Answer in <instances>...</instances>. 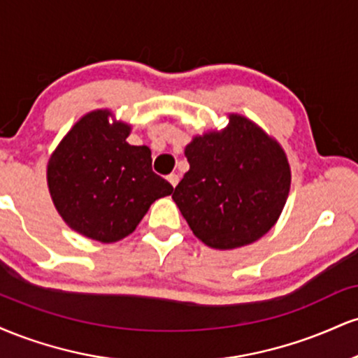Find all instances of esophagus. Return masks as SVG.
<instances>
[{
	"instance_id": "esophagus-1",
	"label": "esophagus",
	"mask_w": 358,
	"mask_h": 358,
	"mask_svg": "<svg viewBox=\"0 0 358 358\" xmlns=\"http://www.w3.org/2000/svg\"><path fill=\"white\" fill-rule=\"evenodd\" d=\"M166 180H168V182H170L171 183V187H176V185H178V175H176V173H171V175H168L166 176Z\"/></svg>"
}]
</instances>
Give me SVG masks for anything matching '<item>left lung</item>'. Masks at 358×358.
Masks as SVG:
<instances>
[{
    "instance_id": "1",
    "label": "left lung",
    "mask_w": 358,
    "mask_h": 358,
    "mask_svg": "<svg viewBox=\"0 0 358 358\" xmlns=\"http://www.w3.org/2000/svg\"><path fill=\"white\" fill-rule=\"evenodd\" d=\"M190 170L171 199L208 248L227 250L261 239L285 208L291 170L281 145L241 114L222 131L185 148Z\"/></svg>"
}]
</instances>
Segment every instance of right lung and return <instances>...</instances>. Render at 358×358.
Returning a JSON list of instances; mask_svg holds the SVG:
<instances>
[{
	"label": "right lung",
	"mask_w": 358,
	"mask_h": 358,
	"mask_svg": "<svg viewBox=\"0 0 358 358\" xmlns=\"http://www.w3.org/2000/svg\"><path fill=\"white\" fill-rule=\"evenodd\" d=\"M109 117L108 109L82 116L47 165L48 190L65 224L106 244L129 236L151 203L173 192L151 170L150 148L131 146V126Z\"/></svg>",
	"instance_id": "right-lung-1"
}]
</instances>
